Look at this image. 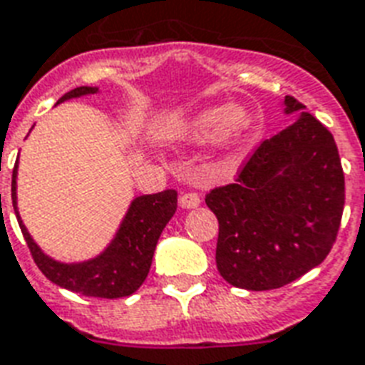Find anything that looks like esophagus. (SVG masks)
<instances>
[{
	"mask_svg": "<svg viewBox=\"0 0 365 365\" xmlns=\"http://www.w3.org/2000/svg\"><path fill=\"white\" fill-rule=\"evenodd\" d=\"M180 205H182L183 208H195L201 205V197L197 193H183L182 197H180Z\"/></svg>",
	"mask_w": 365,
	"mask_h": 365,
	"instance_id": "obj_1",
	"label": "esophagus"
}]
</instances>
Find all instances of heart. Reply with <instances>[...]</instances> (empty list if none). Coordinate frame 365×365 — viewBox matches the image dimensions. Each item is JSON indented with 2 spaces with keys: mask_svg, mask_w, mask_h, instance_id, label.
Returning <instances> with one entry per match:
<instances>
[{
  "mask_svg": "<svg viewBox=\"0 0 365 365\" xmlns=\"http://www.w3.org/2000/svg\"><path fill=\"white\" fill-rule=\"evenodd\" d=\"M252 118L241 107H210L185 124V135L195 141L218 138L222 145H235L247 135Z\"/></svg>",
  "mask_w": 365,
  "mask_h": 365,
  "instance_id": "1",
  "label": "heart"
}]
</instances>
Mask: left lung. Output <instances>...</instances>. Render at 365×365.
<instances>
[{"label": "left lung", "mask_w": 365, "mask_h": 365, "mask_svg": "<svg viewBox=\"0 0 365 365\" xmlns=\"http://www.w3.org/2000/svg\"><path fill=\"white\" fill-rule=\"evenodd\" d=\"M304 110L285 97V113ZM216 266L230 285L279 289L329 255L343 218L344 172L335 139L310 113L264 139L232 183L210 189Z\"/></svg>", "instance_id": "1"}]
</instances>
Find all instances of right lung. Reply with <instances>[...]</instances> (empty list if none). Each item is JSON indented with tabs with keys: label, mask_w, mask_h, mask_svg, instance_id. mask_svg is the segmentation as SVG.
<instances>
[{
	"label": "right lung",
	"mask_w": 365,
	"mask_h": 365,
	"mask_svg": "<svg viewBox=\"0 0 365 365\" xmlns=\"http://www.w3.org/2000/svg\"><path fill=\"white\" fill-rule=\"evenodd\" d=\"M96 91L97 88L80 86L65 93L57 103H63L72 97L90 96ZM16 164L13 168L11 199H13V207H15L16 220H19L24 241L41 274L55 285L80 293L83 297L122 299V297H130L135 293L149 274L160 233L176 212V191L166 189L160 193L141 195L138 199H133L115 241L108 245L103 255L82 264H61L46 257L40 247L32 241L26 227L22 226L21 216L16 210Z\"/></svg>",
	"instance_id": "add662e5"
}]
</instances>
